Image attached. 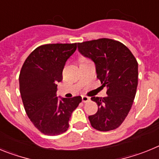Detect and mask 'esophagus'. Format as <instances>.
Masks as SVG:
<instances>
[{
	"instance_id": "1",
	"label": "esophagus",
	"mask_w": 159,
	"mask_h": 159,
	"mask_svg": "<svg viewBox=\"0 0 159 159\" xmlns=\"http://www.w3.org/2000/svg\"><path fill=\"white\" fill-rule=\"evenodd\" d=\"M82 100H83V102H88V101L90 100V99H89V97H88V96H82Z\"/></svg>"
}]
</instances>
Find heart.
<instances>
[{
  "label": "heart",
  "mask_w": 159,
  "mask_h": 159,
  "mask_svg": "<svg viewBox=\"0 0 159 159\" xmlns=\"http://www.w3.org/2000/svg\"><path fill=\"white\" fill-rule=\"evenodd\" d=\"M86 60H88L86 58H84V57H80V63L84 62V61H86Z\"/></svg>",
  "instance_id": "obj_1"
}]
</instances>
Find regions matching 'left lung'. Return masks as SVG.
I'll return each mask as SVG.
<instances>
[{
    "label": "left lung",
    "instance_id": "8db88e82",
    "mask_svg": "<svg viewBox=\"0 0 159 159\" xmlns=\"http://www.w3.org/2000/svg\"><path fill=\"white\" fill-rule=\"evenodd\" d=\"M80 52L95 64L97 78L107 87L104 98L92 97L98 111L88 116L92 127L99 131L118 128L131 108L138 86V62L128 48L118 40L100 38L77 43Z\"/></svg>",
    "mask_w": 159,
    "mask_h": 159
}]
</instances>
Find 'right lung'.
Wrapping results in <instances>:
<instances>
[{
  "label": "right lung",
  "instance_id": "right-lung-1",
  "mask_svg": "<svg viewBox=\"0 0 159 159\" xmlns=\"http://www.w3.org/2000/svg\"><path fill=\"white\" fill-rule=\"evenodd\" d=\"M75 49L76 43L39 46L25 60L20 72V92L25 111L36 129L46 135L67 131L73 111L82 102L81 96L62 99L57 96L66 61Z\"/></svg>",
  "mask_w": 159,
  "mask_h": 159
}]
</instances>
